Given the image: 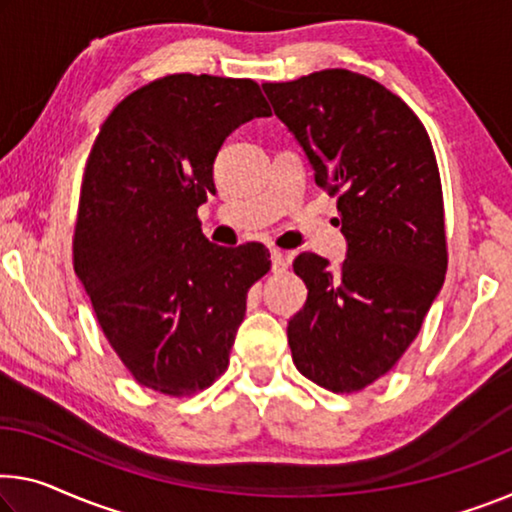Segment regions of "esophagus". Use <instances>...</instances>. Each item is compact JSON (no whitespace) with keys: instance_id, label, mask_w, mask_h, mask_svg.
<instances>
[{"instance_id":"obj_1","label":"esophagus","mask_w":512,"mask_h":512,"mask_svg":"<svg viewBox=\"0 0 512 512\" xmlns=\"http://www.w3.org/2000/svg\"><path fill=\"white\" fill-rule=\"evenodd\" d=\"M270 261H272V272H283L288 267L286 254H283V251L277 247L270 249Z\"/></svg>"}]
</instances>
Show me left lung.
<instances>
[{"mask_svg": "<svg viewBox=\"0 0 512 512\" xmlns=\"http://www.w3.org/2000/svg\"><path fill=\"white\" fill-rule=\"evenodd\" d=\"M274 114L309 157L316 183L338 194L348 242L332 267L300 254L306 304L288 320L304 377L359 391L389 373L419 334L446 274L444 201L428 132L389 89L352 70L263 84Z\"/></svg>", "mask_w": 512, "mask_h": 512, "instance_id": "left-lung-1", "label": "left lung"}]
</instances>
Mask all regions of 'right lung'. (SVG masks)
<instances>
[{
  "instance_id": "1",
  "label": "right lung",
  "mask_w": 512,
  "mask_h": 512,
  "mask_svg": "<svg viewBox=\"0 0 512 512\" xmlns=\"http://www.w3.org/2000/svg\"><path fill=\"white\" fill-rule=\"evenodd\" d=\"M270 114L256 82L183 73L141 86L102 123L82 180L75 274L141 387L190 396L229 366L270 251L212 245L196 210L217 192L226 137Z\"/></svg>"
}]
</instances>
